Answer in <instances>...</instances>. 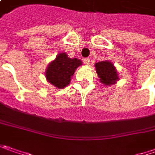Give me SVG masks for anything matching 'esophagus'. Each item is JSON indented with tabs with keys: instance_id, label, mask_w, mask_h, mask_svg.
Here are the masks:
<instances>
[{
	"instance_id": "obj_1",
	"label": "esophagus",
	"mask_w": 155,
	"mask_h": 155,
	"mask_svg": "<svg viewBox=\"0 0 155 155\" xmlns=\"http://www.w3.org/2000/svg\"><path fill=\"white\" fill-rule=\"evenodd\" d=\"M84 63H85L86 65H89V63H90V59H89V58H86V59H84Z\"/></svg>"
}]
</instances>
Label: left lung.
Instances as JSON below:
<instances>
[{
    "instance_id": "obj_1",
    "label": "left lung",
    "mask_w": 155,
    "mask_h": 155,
    "mask_svg": "<svg viewBox=\"0 0 155 155\" xmlns=\"http://www.w3.org/2000/svg\"><path fill=\"white\" fill-rule=\"evenodd\" d=\"M96 73L102 83L105 85H112L118 80L117 70L110 61H101L96 63Z\"/></svg>"
}]
</instances>
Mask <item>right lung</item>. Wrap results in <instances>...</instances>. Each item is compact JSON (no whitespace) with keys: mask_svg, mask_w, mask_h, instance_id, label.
<instances>
[{"mask_svg":"<svg viewBox=\"0 0 155 155\" xmlns=\"http://www.w3.org/2000/svg\"><path fill=\"white\" fill-rule=\"evenodd\" d=\"M81 65L82 63L80 59H70L66 53L61 52L50 63L45 72V77L53 86L63 88L68 85L75 69Z\"/></svg>","mask_w":155,"mask_h":155,"instance_id":"1","label":"right lung"}]
</instances>
